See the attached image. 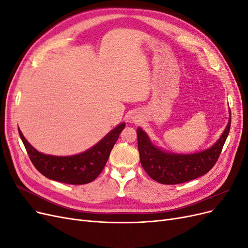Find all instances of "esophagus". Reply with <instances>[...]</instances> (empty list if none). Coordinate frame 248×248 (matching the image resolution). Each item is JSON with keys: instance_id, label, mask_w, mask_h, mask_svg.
<instances>
[{"instance_id": "34e87169", "label": "esophagus", "mask_w": 248, "mask_h": 248, "mask_svg": "<svg viewBox=\"0 0 248 248\" xmlns=\"http://www.w3.org/2000/svg\"><path fill=\"white\" fill-rule=\"evenodd\" d=\"M130 120L133 122V123H138L140 121V117L138 115V114H133L131 117H130Z\"/></svg>"}]
</instances>
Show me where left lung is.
<instances>
[{
  "instance_id": "obj_1",
  "label": "left lung",
  "mask_w": 248,
  "mask_h": 248,
  "mask_svg": "<svg viewBox=\"0 0 248 248\" xmlns=\"http://www.w3.org/2000/svg\"><path fill=\"white\" fill-rule=\"evenodd\" d=\"M229 122L214 145L202 151L181 154L166 151L153 145L148 134L138 127V148L141 167L155 181L161 184H179L199 178L211 170L221 153L231 127Z\"/></svg>"
}]
</instances>
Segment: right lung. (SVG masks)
<instances>
[{
    "instance_id": "1",
    "label": "right lung",
    "mask_w": 248,
    "mask_h": 248,
    "mask_svg": "<svg viewBox=\"0 0 248 248\" xmlns=\"http://www.w3.org/2000/svg\"><path fill=\"white\" fill-rule=\"evenodd\" d=\"M124 127V122L119 124L92 148L70 156L43 154L30 144L19 128L18 133L30 159L43 176L58 182L80 185L92 182L98 177Z\"/></svg>"
}]
</instances>
